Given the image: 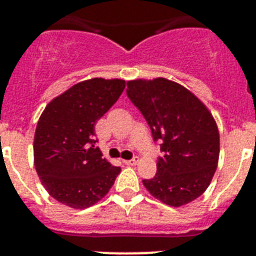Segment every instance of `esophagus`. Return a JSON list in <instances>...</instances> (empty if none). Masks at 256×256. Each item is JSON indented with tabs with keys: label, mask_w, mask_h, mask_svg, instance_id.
<instances>
[{
	"label": "esophagus",
	"mask_w": 256,
	"mask_h": 256,
	"mask_svg": "<svg viewBox=\"0 0 256 256\" xmlns=\"http://www.w3.org/2000/svg\"><path fill=\"white\" fill-rule=\"evenodd\" d=\"M136 162L138 160H124V164H128V166H134V164H136Z\"/></svg>",
	"instance_id": "esophagus-1"
}]
</instances>
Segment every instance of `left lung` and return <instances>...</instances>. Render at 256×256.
Masks as SVG:
<instances>
[{
	"label": "left lung",
	"mask_w": 256,
	"mask_h": 256,
	"mask_svg": "<svg viewBox=\"0 0 256 256\" xmlns=\"http://www.w3.org/2000/svg\"><path fill=\"white\" fill-rule=\"evenodd\" d=\"M128 98L160 140L156 174L144 186L171 207L184 206L207 190L219 160V130L207 106L178 82L158 77L128 82Z\"/></svg>",
	"instance_id": "obj_1"
}]
</instances>
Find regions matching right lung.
<instances>
[{"mask_svg": "<svg viewBox=\"0 0 256 256\" xmlns=\"http://www.w3.org/2000/svg\"><path fill=\"white\" fill-rule=\"evenodd\" d=\"M124 86L120 78H90L53 98L42 112L34 132V168L46 191L62 204L88 208L116 182L120 168L94 148V128Z\"/></svg>", "mask_w": 256, "mask_h": 256, "instance_id": "1", "label": "right lung"}]
</instances>
